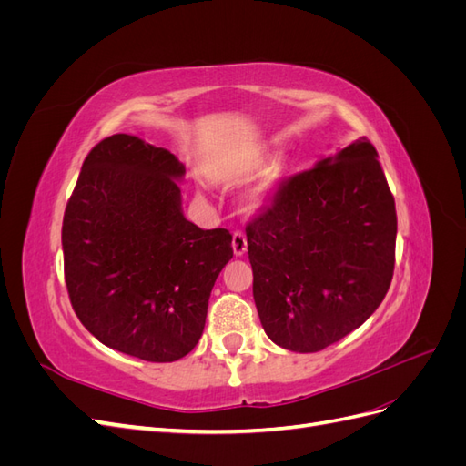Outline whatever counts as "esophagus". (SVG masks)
<instances>
[{"label":"esophagus","mask_w":466,"mask_h":466,"mask_svg":"<svg viewBox=\"0 0 466 466\" xmlns=\"http://www.w3.org/2000/svg\"><path fill=\"white\" fill-rule=\"evenodd\" d=\"M247 237H245V233H241V231H235L233 233V252H235V257H243L245 252H247Z\"/></svg>","instance_id":"1"}]
</instances>
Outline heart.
I'll use <instances>...</instances> for the list:
<instances>
[{
  "instance_id": "obj_1",
  "label": "heart",
  "mask_w": 466,
  "mask_h": 466,
  "mask_svg": "<svg viewBox=\"0 0 466 466\" xmlns=\"http://www.w3.org/2000/svg\"><path fill=\"white\" fill-rule=\"evenodd\" d=\"M266 161V153H255L252 157H248L243 163L245 171H255V168H260ZM214 178H221L219 175H211ZM289 177V163L286 157H278L270 167L266 168L264 175L260 177L258 185L248 192L245 198V209L255 214V211L262 209L266 204H270V200L276 196V192L284 185L286 178Z\"/></svg>"
}]
</instances>
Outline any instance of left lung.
<instances>
[{
  "label": "left lung",
  "mask_w": 466,
  "mask_h": 466,
  "mask_svg": "<svg viewBox=\"0 0 466 466\" xmlns=\"http://www.w3.org/2000/svg\"><path fill=\"white\" fill-rule=\"evenodd\" d=\"M247 241L252 295L274 344L311 354L361 327L387 295L397 243L375 147L360 137L286 180Z\"/></svg>",
  "instance_id": "obj_1"
}]
</instances>
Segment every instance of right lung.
<instances>
[{"label": "right lung", "mask_w": 466, "mask_h": 466, "mask_svg": "<svg viewBox=\"0 0 466 466\" xmlns=\"http://www.w3.org/2000/svg\"><path fill=\"white\" fill-rule=\"evenodd\" d=\"M171 151L116 134L83 161L62 225L72 307L98 342L146 361L198 344L211 288L233 258L228 229L185 218Z\"/></svg>", "instance_id": "obj_1"}]
</instances>
